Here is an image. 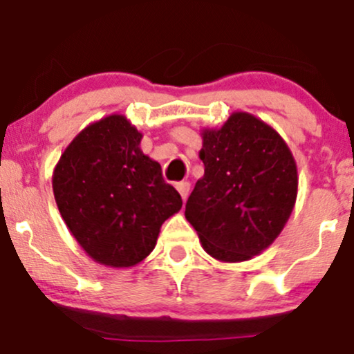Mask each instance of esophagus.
Segmentation results:
<instances>
[{
	"mask_svg": "<svg viewBox=\"0 0 354 354\" xmlns=\"http://www.w3.org/2000/svg\"><path fill=\"white\" fill-rule=\"evenodd\" d=\"M189 188H191V185H189L188 181L176 183V189L180 191V194H181L183 201H186V198H188V194H189Z\"/></svg>",
	"mask_w": 354,
	"mask_h": 354,
	"instance_id": "obj_1",
	"label": "esophagus"
}]
</instances>
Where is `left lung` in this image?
<instances>
[{"label": "left lung", "mask_w": 354, "mask_h": 354, "mask_svg": "<svg viewBox=\"0 0 354 354\" xmlns=\"http://www.w3.org/2000/svg\"><path fill=\"white\" fill-rule=\"evenodd\" d=\"M201 136L205 176L194 185L185 216L206 253L246 261L278 238L293 211L295 158L283 138L250 113H233Z\"/></svg>", "instance_id": "obj_1"}]
</instances>
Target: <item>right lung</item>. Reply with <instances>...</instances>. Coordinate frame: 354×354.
<instances>
[{"label": "right lung", "mask_w": 354, "mask_h": 354, "mask_svg": "<svg viewBox=\"0 0 354 354\" xmlns=\"http://www.w3.org/2000/svg\"><path fill=\"white\" fill-rule=\"evenodd\" d=\"M123 115L91 123L68 145L53 173V193L68 230L96 263L138 265L156 246L181 196L161 166L140 149Z\"/></svg>", "instance_id": "obj_1"}]
</instances>
